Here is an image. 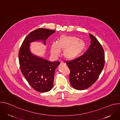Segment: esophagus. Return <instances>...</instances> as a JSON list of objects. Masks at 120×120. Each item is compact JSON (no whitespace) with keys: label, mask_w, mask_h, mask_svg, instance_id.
Here are the masks:
<instances>
[{"label":"esophagus","mask_w":120,"mask_h":120,"mask_svg":"<svg viewBox=\"0 0 120 120\" xmlns=\"http://www.w3.org/2000/svg\"><path fill=\"white\" fill-rule=\"evenodd\" d=\"M60 65L61 66H65V64H64V62H61L60 63Z\"/></svg>","instance_id":"1"}]
</instances>
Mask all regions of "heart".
Masks as SVG:
<instances>
[{"label": "heart", "mask_w": 120, "mask_h": 120, "mask_svg": "<svg viewBox=\"0 0 120 120\" xmlns=\"http://www.w3.org/2000/svg\"><path fill=\"white\" fill-rule=\"evenodd\" d=\"M86 47L85 42L79 38L71 36H62L57 43L54 42L51 46V52L55 56H58L61 50H64V57L71 60L78 57Z\"/></svg>", "instance_id": "b5f03b06"}]
</instances>
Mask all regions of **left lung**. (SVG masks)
Returning a JSON list of instances; mask_svg holds the SVG:
<instances>
[{
  "mask_svg": "<svg viewBox=\"0 0 120 120\" xmlns=\"http://www.w3.org/2000/svg\"><path fill=\"white\" fill-rule=\"evenodd\" d=\"M91 45L82 56L66 61L70 70L69 80L72 86L78 90L90 87L98 79L105 66L103 48L98 40L89 34Z\"/></svg>",
  "mask_w": 120,
  "mask_h": 120,
  "instance_id": "left-lung-1",
  "label": "left lung"
}]
</instances>
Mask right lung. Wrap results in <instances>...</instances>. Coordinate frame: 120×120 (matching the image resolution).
Wrapping results in <instances>:
<instances>
[{
    "label": "right lung",
    "instance_id": "right-lung-1",
    "mask_svg": "<svg viewBox=\"0 0 120 120\" xmlns=\"http://www.w3.org/2000/svg\"><path fill=\"white\" fill-rule=\"evenodd\" d=\"M55 32L45 28L34 30L25 38L19 51L21 71L31 86L39 92H47L52 88L55 70L60 63L50 62L33 55L30 52V44L41 40L45 45L47 38Z\"/></svg>",
    "mask_w": 120,
    "mask_h": 120
}]
</instances>
